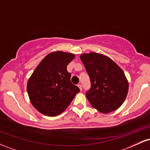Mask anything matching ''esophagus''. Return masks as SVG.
I'll list each match as a JSON object with an SVG mask.
<instances>
[{"mask_svg": "<svg viewBox=\"0 0 150 150\" xmlns=\"http://www.w3.org/2000/svg\"><path fill=\"white\" fill-rule=\"evenodd\" d=\"M77 86H78L79 88H80V90H82V85H81V83L78 84V85H77Z\"/></svg>", "mask_w": 150, "mask_h": 150, "instance_id": "esophagus-1", "label": "esophagus"}]
</instances>
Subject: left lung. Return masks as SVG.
Masks as SVG:
<instances>
[{"mask_svg": "<svg viewBox=\"0 0 150 150\" xmlns=\"http://www.w3.org/2000/svg\"><path fill=\"white\" fill-rule=\"evenodd\" d=\"M80 59L90 79L91 87L86 97L97 111L108 113L124 102L128 82L123 71L111 58L92 52L82 54Z\"/></svg>", "mask_w": 150, "mask_h": 150, "instance_id": "8db88e82", "label": "left lung"}]
</instances>
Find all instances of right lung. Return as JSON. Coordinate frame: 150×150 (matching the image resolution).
Returning <instances> with one entry per match:
<instances>
[{
	"label": "right lung",
	"instance_id": "right-lung-1",
	"mask_svg": "<svg viewBox=\"0 0 150 150\" xmlns=\"http://www.w3.org/2000/svg\"><path fill=\"white\" fill-rule=\"evenodd\" d=\"M73 53L56 51L48 54L27 82V93L34 107L42 114L56 116L66 109L80 89L70 81L67 65Z\"/></svg>",
	"mask_w": 150,
	"mask_h": 150
}]
</instances>
